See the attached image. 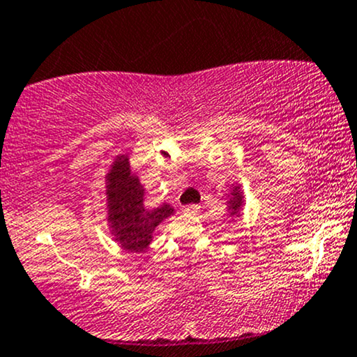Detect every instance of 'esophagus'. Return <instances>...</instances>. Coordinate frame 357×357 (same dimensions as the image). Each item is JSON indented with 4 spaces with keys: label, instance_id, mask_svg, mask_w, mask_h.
Instances as JSON below:
<instances>
[{
    "label": "esophagus",
    "instance_id": "1",
    "mask_svg": "<svg viewBox=\"0 0 357 357\" xmlns=\"http://www.w3.org/2000/svg\"><path fill=\"white\" fill-rule=\"evenodd\" d=\"M199 209L200 207L197 206V204H190V206H185L183 207V214H187V215H195L199 212Z\"/></svg>",
    "mask_w": 357,
    "mask_h": 357
}]
</instances>
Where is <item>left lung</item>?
Here are the masks:
<instances>
[{
    "label": "left lung",
    "instance_id": "obj_1",
    "mask_svg": "<svg viewBox=\"0 0 357 357\" xmlns=\"http://www.w3.org/2000/svg\"><path fill=\"white\" fill-rule=\"evenodd\" d=\"M244 207V194L241 190V185H232V190L227 195V212L232 221L241 215V209Z\"/></svg>",
    "mask_w": 357,
    "mask_h": 357
}]
</instances>
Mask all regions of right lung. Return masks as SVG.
Listing matches in <instances>:
<instances>
[{"instance_id": "right-lung-1", "label": "right lung", "mask_w": 357, "mask_h": 357, "mask_svg": "<svg viewBox=\"0 0 357 357\" xmlns=\"http://www.w3.org/2000/svg\"><path fill=\"white\" fill-rule=\"evenodd\" d=\"M107 224L114 241L130 253H142L150 246L158 224L174 214L170 204L146 209L145 189L131 170L130 157L118 155L106 174Z\"/></svg>"}]
</instances>
